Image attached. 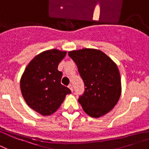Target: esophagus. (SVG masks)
<instances>
[{"instance_id": "obj_1", "label": "esophagus", "mask_w": 149, "mask_h": 149, "mask_svg": "<svg viewBox=\"0 0 149 149\" xmlns=\"http://www.w3.org/2000/svg\"><path fill=\"white\" fill-rule=\"evenodd\" d=\"M68 88H69L71 91H73V86H72V85H71V84H70V85L68 86Z\"/></svg>"}]
</instances>
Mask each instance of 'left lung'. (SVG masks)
<instances>
[{"label": "left lung", "mask_w": 149, "mask_h": 149, "mask_svg": "<svg viewBox=\"0 0 149 149\" xmlns=\"http://www.w3.org/2000/svg\"><path fill=\"white\" fill-rule=\"evenodd\" d=\"M78 67L85 91L79 98L85 112L93 118L112 109L121 95V79L115 62L100 50L82 49L68 52Z\"/></svg>", "instance_id": "left-lung-1"}]
</instances>
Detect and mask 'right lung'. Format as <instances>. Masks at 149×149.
Segmentation results:
<instances>
[{
    "mask_svg": "<svg viewBox=\"0 0 149 149\" xmlns=\"http://www.w3.org/2000/svg\"><path fill=\"white\" fill-rule=\"evenodd\" d=\"M67 52L51 49L37 55L26 68L20 89L28 106L42 116L54 113L71 91L60 83L63 73L58 65Z\"/></svg>",
    "mask_w": 149,
    "mask_h": 149,
    "instance_id": "add662e5",
    "label": "right lung"
}]
</instances>
